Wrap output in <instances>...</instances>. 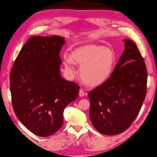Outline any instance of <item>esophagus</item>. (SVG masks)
<instances>
[{"label":"esophagus","instance_id":"obj_1","mask_svg":"<svg viewBox=\"0 0 157 157\" xmlns=\"http://www.w3.org/2000/svg\"><path fill=\"white\" fill-rule=\"evenodd\" d=\"M79 96L80 97H82V96H85V95H87V93H86L83 89H80V91H79Z\"/></svg>","mask_w":157,"mask_h":157}]
</instances>
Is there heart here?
Returning a JSON list of instances; mask_svg holds the SVG:
<instances>
[{
  "instance_id": "b5f03b06",
  "label": "heart",
  "mask_w": 157,
  "mask_h": 157,
  "mask_svg": "<svg viewBox=\"0 0 157 157\" xmlns=\"http://www.w3.org/2000/svg\"><path fill=\"white\" fill-rule=\"evenodd\" d=\"M65 68L70 75L76 73L73 62L80 66V76L87 84L96 86L105 81L113 72L115 56L113 51L94 44H86L63 57Z\"/></svg>"
}]
</instances>
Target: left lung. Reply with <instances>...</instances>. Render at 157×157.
I'll return each instance as SVG.
<instances>
[{
    "instance_id": "obj_1",
    "label": "left lung",
    "mask_w": 157,
    "mask_h": 157,
    "mask_svg": "<svg viewBox=\"0 0 157 157\" xmlns=\"http://www.w3.org/2000/svg\"><path fill=\"white\" fill-rule=\"evenodd\" d=\"M125 50L110 77L89 91V117L107 136L126 130L139 114L147 93V71L136 44L124 40Z\"/></svg>"
}]
</instances>
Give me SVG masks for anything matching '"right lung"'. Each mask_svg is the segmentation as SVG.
Masks as SVG:
<instances>
[{
    "instance_id": "right-lung-1",
    "label": "right lung",
    "mask_w": 157,
    "mask_h": 157,
    "mask_svg": "<svg viewBox=\"0 0 157 157\" xmlns=\"http://www.w3.org/2000/svg\"><path fill=\"white\" fill-rule=\"evenodd\" d=\"M64 38L32 36L16 58L10 75L14 113L35 135L48 137L63 124V111L75 100L80 87L66 81L59 70Z\"/></svg>"
}]
</instances>
